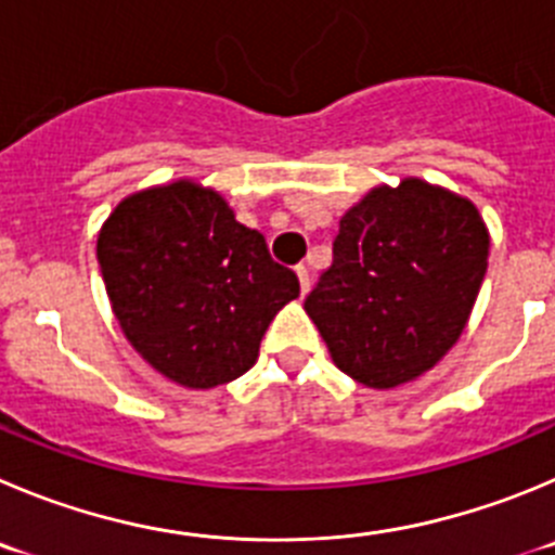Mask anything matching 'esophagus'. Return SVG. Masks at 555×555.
I'll return each instance as SVG.
<instances>
[{
  "mask_svg": "<svg viewBox=\"0 0 555 555\" xmlns=\"http://www.w3.org/2000/svg\"><path fill=\"white\" fill-rule=\"evenodd\" d=\"M295 276H298V284H301V293H309V271L307 266H295Z\"/></svg>",
  "mask_w": 555,
  "mask_h": 555,
  "instance_id": "esophagus-1",
  "label": "esophagus"
}]
</instances>
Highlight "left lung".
I'll list each match as a JSON object with an SVG mask.
<instances>
[{
	"label": "left lung",
	"instance_id": "left-lung-1",
	"mask_svg": "<svg viewBox=\"0 0 555 555\" xmlns=\"http://www.w3.org/2000/svg\"><path fill=\"white\" fill-rule=\"evenodd\" d=\"M488 257V224L468 196L422 178L383 183L339 219L334 262L304 309L345 375L388 391L454 348Z\"/></svg>",
	"mask_w": 555,
	"mask_h": 555
}]
</instances>
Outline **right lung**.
I'll use <instances>...</instances> for the list:
<instances>
[{
	"label": "right lung",
	"mask_w": 555,
	"mask_h": 555,
	"mask_svg": "<svg viewBox=\"0 0 555 555\" xmlns=\"http://www.w3.org/2000/svg\"><path fill=\"white\" fill-rule=\"evenodd\" d=\"M95 251L131 348L194 391L251 370L271 320L301 293L224 194L189 178L120 199Z\"/></svg>",
	"instance_id": "right-lung-1"
}]
</instances>
